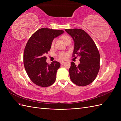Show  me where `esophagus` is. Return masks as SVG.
<instances>
[{
  "label": "esophagus",
  "instance_id": "34e87169",
  "mask_svg": "<svg viewBox=\"0 0 121 121\" xmlns=\"http://www.w3.org/2000/svg\"><path fill=\"white\" fill-rule=\"evenodd\" d=\"M65 62V61H61V62H60V63H61V65H62V64H63V63H64Z\"/></svg>",
  "mask_w": 121,
  "mask_h": 121
}]
</instances>
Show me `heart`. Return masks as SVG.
<instances>
[{
	"label": "heart",
	"instance_id": "1",
	"mask_svg": "<svg viewBox=\"0 0 121 121\" xmlns=\"http://www.w3.org/2000/svg\"><path fill=\"white\" fill-rule=\"evenodd\" d=\"M62 38L64 42H65L66 40H68L69 38H70V37L69 36L67 35H64L63 36H62ZM54 43H55V40H53L52 43H51V47H53L54 46ZM66 56H67V53L64 52H61L60 53H59L58 55V57L60 59H61V60H63V59H65Z\"/></svg>",
	"mask_w": 121,
	"mask_h": 121
}]
</instances>
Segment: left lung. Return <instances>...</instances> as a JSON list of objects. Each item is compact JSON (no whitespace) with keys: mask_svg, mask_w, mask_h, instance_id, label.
<instances>
[{"mask_svg":"<svg viewBox=\"0 0 121 121\" xmlns=\"http://www.w3.org/2000/svg\"><path fill=\"white\" fill-rule=\"evenodd\" d=\"M74 42L73 56H80V63L76 66L71 62L69 69L73 83L80 86L91 83L96 78L100 69V54L94 40L84 31L79 29H65ZM76 58V57H75Z\"/></svg>","mask_w":121,"mask_h":121,"instance_id":"1","label":"left lung"}]
</instances>
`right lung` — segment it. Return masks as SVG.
I'll use <instances>...</instances> for the list:
<instances>
[{
    "instance_id": "1",
    "label": "right lung",
    "mask_w": 121,
    "mask_h": 121,
    "mask_svg": "<svg viewBox=\"0 0 121 121\" xmlns=\"http://www.w3.org/2000/svg\"><path fill=\"white\" fill-rule=\"evenodd\" d=\"M64 32L63 30L43 28L28 40L24 51V65L30 80L38 86L48 87L55 83L60 63L54 61L48 65L45 55L50 50L54 38Z\"/></svg>"
}]
</instances>
